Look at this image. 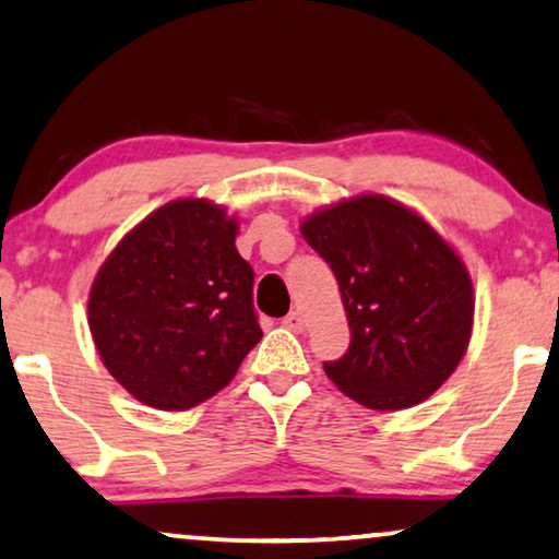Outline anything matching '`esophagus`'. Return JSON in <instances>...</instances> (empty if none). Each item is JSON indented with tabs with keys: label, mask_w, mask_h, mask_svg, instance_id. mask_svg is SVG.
<instances>
[{
	"label": "esophagus",
	"mask_w": 559,
	"mask_h": 559,
	"mask_svg": "<svg viewBox=\"0 0 559 559\" xmlns=\"http://www.w3.org/2000/svg\"><path fill=\"white\" fill-rule=\"evenodd\" d=\"M282 323H285L289 331H302V329H306V316H302L300 310H289Z\"/></svg>",
	"instance_id": "34e87169"
}]
</instances>
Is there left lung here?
<instances>
[{"mask_svg": "<svg viewBox=\"0 0 559 559\" xmlns=\"http://www.w3.org/2000/svg\"><path fill=\"white\" fill-rule=\"evenodd\" d=\"M300 234L336 274L352 344L325 361L331 382L372 411L424 403L473 336L465 262L421 215L385 194L316 210Z\"/></svg>", "mask_w": 559, "mask_h": 559, "instance_id": "1", "label": "left lung"}]
</instances>
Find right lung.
Returning a JSON list of instances; mask_svg holds the SVG:
<instances>
[{"label":"right lung","instance_id":"obj_1","mask_svg":"<svg viewBox=\"0 0 559 559\" xmlns=\"http://www.w3.org/2000/svg\"><path fill=\"white\" fill-rule=\"evenodd\" d=\"M238 217L202 198L166 202L115 246L90 289V331L135 401L187 411L234 380L262 338Z\"/></svg>","mask_w":559,"mask_h":559}]
</instances>
